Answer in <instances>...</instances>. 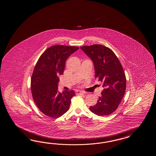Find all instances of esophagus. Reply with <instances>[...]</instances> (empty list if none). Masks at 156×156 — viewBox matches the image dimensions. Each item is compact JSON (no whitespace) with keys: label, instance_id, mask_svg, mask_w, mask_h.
Wrapping results in <instances>:
<instances>
[{"label":"esophagus","instance_id":"34e87169","mask_svg":"<svg viewBox=\"0 0 156 156\" xmlns=\"http://www.w3.org/2000/svg\"><path fill=\"white\" fill-rule=\"evenodd\" d=\"M85 94V92L80 91V90H77L76 91V94Z\"/></svg>","mask_w":156,"mask_h":156}]
</instances>
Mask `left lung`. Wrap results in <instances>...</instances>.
Listing matches in <instances>:
<instances>
[{
    "label": "left lung",
    "instance_id": "left-lung-1",
    "mask_svg": "<svg viewBox=\"0 0 156 156\" xmlns=\"http://www.w3.org/2000/svg\"><path fill=\"white\" fill-rule=\"evenodd\" d=\"M80 48L93 61L95 77L104 88L95 105L90 107L93 113L106 116L116 110L126 89V77L123 67L112 50L101 44L82 46Z\"/></svg>",
    "mask_w": 156,
    "mask_h": 156
}]
</instances>
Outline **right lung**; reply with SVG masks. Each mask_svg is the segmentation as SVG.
<instances>
[{
  "mask_svg": "<svg viewBox=\"0 0 156 156\" xmlns=\"http://www.w3.org/2000/svg\"><path fill=\"white\" fill-rule=\"evenodd\" d=\"M79 48L56 45L48 48L40 56L33 70L30 87L33 100L42 113L59 118L70 108L73 90L58 91L59 75H62L67 58Z\"/></svg>",
  "mask_w": 156,
  "mask_h": 156,
  "instance_id": "1",
  "label": "right lung"
}]
</instances>
